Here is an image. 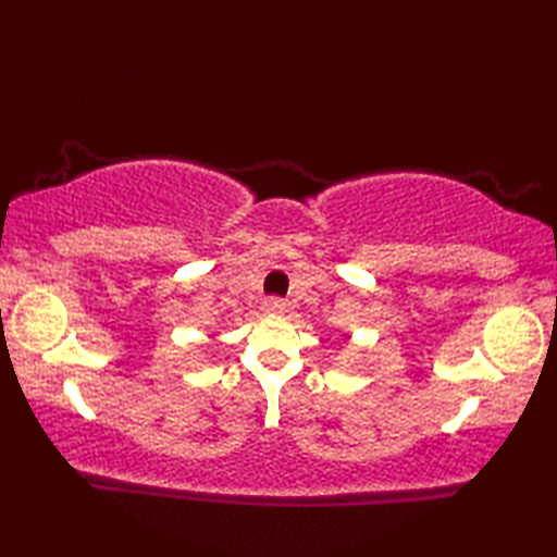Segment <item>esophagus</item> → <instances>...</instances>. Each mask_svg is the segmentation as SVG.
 I'll return each instance as SVG.
<instances>
[{"label":"esophagus","instance_id":"1","mask_svg":"<svg viewBox=\"0 0 557 557\" xmlns=\"http://www.w3.org/2000/svg\"><path fill=\"white\" fill-rule=\"evenodd\" d=\"M263 311L270 313V315H277V313L285 311V301H282V299H268L263 304Z\"/></svg>","mask_w":557,"mask_h":557}]
</instances>
